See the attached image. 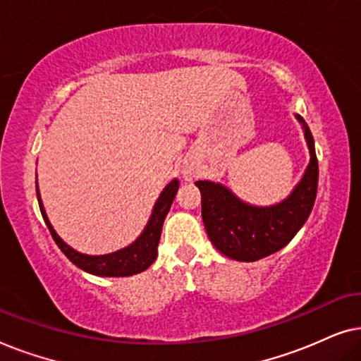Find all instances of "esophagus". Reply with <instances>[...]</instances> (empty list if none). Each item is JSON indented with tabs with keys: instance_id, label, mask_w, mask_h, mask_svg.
Returning a JSON list of instances; mask_svg holds the SVG:
<instances>
[{
	"instance_id": "obj_1",
	"label": "esophagus",
	"mask_w": 361,
	"mask_h": 361,
	"mask_svg": "<svg viewBox=\"0 0 361 361\" xmlns=\"http://www.w3.org/2000/svg\"><path fill=\"white\" fill-rule=\"evenodd\" d=\"M184 177H185V180H192L195 177V171L194 169H184Z\"/></svg>"
}]
</instances>
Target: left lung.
I'll list each match as a JSON object with an SVG mask.
<instances>
[{
    "label": "left lung",
    "mask_w": 361,
    "mask_h": 361,
    "mask_svg": "<svg viewBox=\"0 0 361 361\" xmlns=\"http://www.w3.org/2000/svg\"><path fill=\"white\" fill-rule=\"evenodd\" d=\"M304 128L310 161L302 179L288 199L271 207H256L240 200L219 182L197 180L202 194V220L216 250L236 261H258L284 248L302 228L317 195L319 162L309 126Z\"/></svg>",
    "instance_id": "obj_1"
}]
</instances>
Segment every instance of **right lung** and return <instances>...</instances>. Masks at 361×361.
<instances>
[{"mask_svg":"<svg viewBox=\"0 0 361 361\" xmlns=\"http://www.w3.org/2000/svg\"><path fill=\"white\" fill-rule=\"evenodd\" d=\"M177 189H179V180L177 179L171 180L169 184L166 185V189L161 192L159 199H157L154 204V209H152L151 219L147 221L146 228L142 230V233L137 236L136 241H133V243L130 246H126V248L115 251V253L100 256L83 255L71 248V246L56 233V230H54V226L47 219L46 210H44L41 195H39V189H36V192L39 209H41L42 219L46 221L49 231H51L54 241H56L62 253L66 255L77 268L95 276L123 278V276H133L141 273V271L147 269L152 263H154L157 256V245H159L161 240L162 224H164V219L167 212L171 209L172 200H174V197L177 194Z\"/></svg>","mask_w":361,"mask_h":361,"instance_id":"right-lung-1","label":"right lung"}]
</instances>
